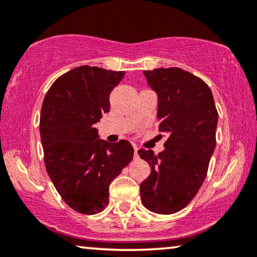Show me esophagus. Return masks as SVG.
<instances>
[{
	"label": "esophagus",
	"mask_w": 257,
	"mask_h": 257,
	"mask_svg": "<svg viewBox=\"0 0 257 257\" xmlns=\"http://www.w3.org/2000/svg\"><path fill=\"white\" fill-rule=\"evenodd\" d=\"M133 149H135V158H138V148L136 145H133Z\"/></svg>",
	"instance_id": "1"
}]
</instances>
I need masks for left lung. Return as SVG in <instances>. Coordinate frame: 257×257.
Wrapping results in <instances>:
<instances>
[{
  "mask_svg": "<svg viewBox=\"0 0 257 257\" xmlns=\"http://www.w3.org/2000/svg\"><path fill=\"white\" fill-rule=\"evenodd\" d=\"M158 96L159 132L168 137L165 150H139L151 173L141 184L142 203L150 211L175 214L198 192L216 146L218 113L209 86L177 67L144 71Z\"/></svg>",
  "mask_w": 257,
  "mask_h": 257,
  "instance_id": "obj_1",
  "label": "left lung"
}]
</instances>
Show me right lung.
Returning a JSON list of instances; mask_svg holds the SVG:
<instances>
[{
	"mask_svg": "<svg viewBox=\"0 0 257 257\" xmlns=\"http://www.w3.org/2000/svg\"><path fill=\"white\" fill-rule=\"evenodd\" d=\"M125 72L80 66L60 76L43 99L40 135L46 170L63 201L94 215L108 204V188L133 158L127 141L107 143L94 127L109 111V94Z\"/></svg>",
	"mask_w": 257,
	"mask_h": 257,
	"instance_id": "add662e5",
	"label": "right lung"
}]
</instances>
